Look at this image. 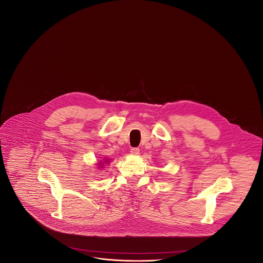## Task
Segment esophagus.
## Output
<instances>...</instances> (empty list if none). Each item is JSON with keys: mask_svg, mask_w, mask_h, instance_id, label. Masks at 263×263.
I'll return each mask as SVG.
<instances>
[{"mask_svg": "<svg viewBox=\"0 0 263 263\" xmlns=\"http://www.w3.org/2000/svg\"><path fill=\"white\" fill-rule=\"evenodd\" d=\"M130 152H131V154H132V155L137 156V155H139V153H140V149H139V148H132Z\"/></svg>", "mask_w": 263, "mask_h": 263, "instance_id": "34e87169", "label": "esophagus"}]
</instances>
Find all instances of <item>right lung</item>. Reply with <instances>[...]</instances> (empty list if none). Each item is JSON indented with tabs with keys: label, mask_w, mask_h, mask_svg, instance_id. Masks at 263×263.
<instances>
[{
	"label": "right lung",
	"mask_w": 263,
	"mask_h": 263,
	"mask_svg": "<svg viewBox=\"0 0 263 263\" xmlns=\"http://www.w3.org/2000/svg\"><path fill=\"white\" fill-rule=\"evenodd\" d=\"M102 165H103V163H102Z\"/></svg>",
	"instance_id": "1"
}]
</instances>
